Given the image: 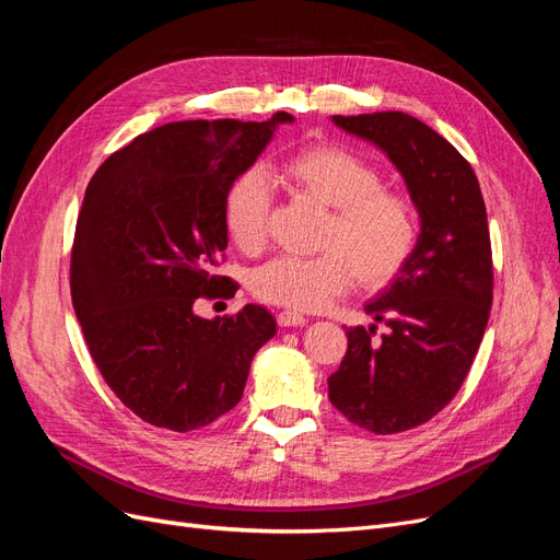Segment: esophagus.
I'll use <instances>...</instances> for the list:
<instances>
[{
  "mask_svg": "<svg viewBox=\"0 0 560 560\" xmlns=\"http://www.w3.org/2000/svg\"><path fill=\"white\" fill-rule=\"evenodd\" d=\"M306 317H303L301 313H294V311H282L280 315H278V325L280 327H303L306 325Z\"/></svg>",
  "mask_w": 560,
  "mask_h": 560,
  "instance_id": "esophagus-1",
  "label": "esophagus"
}]
</instances>
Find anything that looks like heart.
I'll return each mask as SVG.
<instances>
[{"mask_svg":"<svg viewBox=\"0 0 560 560\" xmlns=\"http://www.w3.org/2000/svg\"><path fill=\"white\" fill-rule=\"evenodd\" d=\"M278 179L294 196L327 208L311 259L276 257L249 276L259 301L292 311H319L350 290L378 292L399 278L418 245V212L404 191L383 186V173L350 147L322 142L278 165ZM273 194L259 171L235 177L224 196V229L245 254L268 241Z\"/></svg>","mask_w":560,"mask_h":560,"instance_id":"b5f03b06","label":"heart"}]
</instances>
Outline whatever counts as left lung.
I'll use <instances>...</instances> for the list:
<instances>
[{"instance_id":"8db88e82","label":"left lung","mask_w":560,"mask_h":560,"mask_svg":"<svg viewBox=\"0 0 560 560\" xmlns=\"http://www.w3.org/2000/svg\"><path fill=\"white\" fill-rule=\"evenodd\" d=\"M401 173L420 214L413 257L364 311L387 331L350 327L329 399L374 434L422 425L457 395L493 303V254L479 179L451 142L404 112L334 116Z\"/></svg>"}]
</instances>
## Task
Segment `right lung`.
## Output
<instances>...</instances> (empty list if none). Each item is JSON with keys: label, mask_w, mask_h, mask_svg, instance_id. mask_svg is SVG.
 I'll return each instance as SVG.
<instances>
[{"label": "right lung", "mask_w": 560, "mask_h": 560, "mask_svg": "<svg viewBox=\"0 0 560 560\" xmlns=\"http://www.w3.org/2000/svg\"><path fill=\"white\" fill-rule=\"evenodd\" d=\"M268 121H177L149 130L93 175L77 219L70 287L100 374L149 425L191 432L241 401L257 350L276 336L264 306L214 319L196 299L233 296L217 276L229 245L224 196L259 159Z\"/></svg>", "instance_id": "obj_1"}]
</instances>
